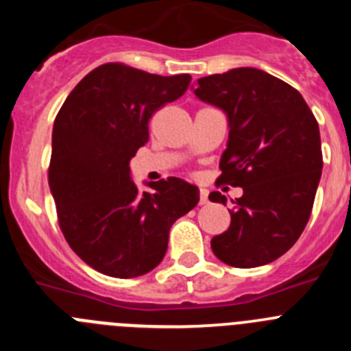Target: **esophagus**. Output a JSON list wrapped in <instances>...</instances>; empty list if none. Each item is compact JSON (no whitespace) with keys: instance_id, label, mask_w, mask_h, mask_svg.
<instances>
[{"instance_id":"obj_1","label":"esophagus","mask_w":351,"mask_h":351,"mask_svg":"<svg viewBox=\"0 0 351 351\" xmlns=\"http://www.w3.org/2000/svg\"><path fill=\"white\" fill-rule=\"evenodd\" d=\"M198 204H200V206L207 204V191L206 190H200V200H198Z\"/></svg>"}]
</instances>
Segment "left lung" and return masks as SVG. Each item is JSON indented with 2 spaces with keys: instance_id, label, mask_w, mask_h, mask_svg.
<instances>
[{
  "instance_id": "obj_1",
  "label": "left lung",
  "mask_w": 351,
  "mask_h": 351,
  "mask_svg": "<svg viewBox=\"0 0 351 351\" xmlns=\"http://www.w3.org/2000/svg\"><path fill=\"white\" fill-rule=\"evenodd\" d=\"M195 95L228 116L218 184L241 186L228 230L210 241L232 267L265 265L287 253L308 225L320 182V130L302 95L256 68L198 79ZM210 202H226L219 191Z\"/></svg>"
}]
</instances>
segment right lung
I'll return each mask as SVG.
<instances>
[{"label": "right lung", "mask_w": 351, "mask_h": 351, "mask_svg": "<svg viewBox=\"0 0 351 351\" xmlns=\"http://www.w3.org/2000/svg\"><path fill=\"white\" fill-rule=\"evenodd\" d=\"M188 73L161 77L125 63L89 71L56 116L49 186L66 243L89 267L130 280L163 260L173 221L198 204L179 178L138 191L130 160L149 141V119L184 95Z\"/></svg>", "instance_id": "add662e5"}]
</instances>
